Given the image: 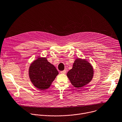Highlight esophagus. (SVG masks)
Segmentation results:
<instances>
[{"label": "esophagus", "mask_w": 122, "mask_h": 122, "mask_svg": "<svg viewBox=\"0 0 122 122\" xmlns=\"http://www.w3.org/2000/svg\"><path fill=\"white\" fill-rule=\"evenodd\" d=\"M66 70H63V71H61V74H65V73H66Z\"/></svg>", "instance_id": "obj_1"}]
</instances>
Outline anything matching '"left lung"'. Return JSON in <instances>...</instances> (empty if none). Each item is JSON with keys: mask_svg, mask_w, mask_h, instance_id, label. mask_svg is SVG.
Listing matches in <instances>:
<instances>
[{"mask_svg": "<svg viewBox=\"0 0 122 122\" xmlns=\"http://www.w3.org/2000/svg\"><path fill=\"white\" fill-rule=\"evenodd\" d=\"M93 74L91 63L86 59L78 58L75 61L72 68L67 72V76L74 87L81 88L91 81Z\"/></svg>", "mask_w": 122, "mask_h": 122, "instance_id": "1", "label": "left lung"}]
</instances>
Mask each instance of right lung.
Here are the masks:
<instances>
[{"label": "right lung", "mask_w": 122, "mask_h": 122, "mask_svg": "<svg viewBox=\"0 0 122 122\" xmlns=\"http://www.w3.org/2000/svg\"><path fill=\"white\" fill-rule=\"evenodd\" d=\"M58 74L54 65L44 57H39L31 63L29 68V76L33 85L41 90L50 87Z\"/></svg>", "instance_id": "add662e5"}]
</instances>
